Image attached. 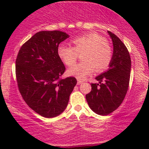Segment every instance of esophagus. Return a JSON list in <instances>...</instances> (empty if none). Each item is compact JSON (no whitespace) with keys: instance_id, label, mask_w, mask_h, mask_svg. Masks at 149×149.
Returning <instances> with one entry per match:
<instances>
[{"instance_id":"esophagus-1","label":"esophagus","mask_w":149,"mask_h":149,"mask_svg":"<svg viewBox=\"0 0 149 149\" xmlns=\"http://www.w3.org/2000/svg\"><path fill=\"white\" fill-rule=\"evenodd\" d=\"M84 81L82 80V79H78V80H77V84H78V85H80V84H81Z\"/></svg>"}]
</instances>
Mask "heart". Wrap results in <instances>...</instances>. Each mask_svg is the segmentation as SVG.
Listing matches in <instances>:
<instances>
[{
  "label": "heart",
  "mask_w": 149,
  "mask_h": 149,
  "mask_svg": "<svg viewBox=\"0 0 149 149\" xmlns=\"http://www.w3.org/2000/svg\"><path fill=\"white\" fill-rule=\"evenodd\" d=\"M73 47L60 45L58 54L66 65L73 66L82 54L84 62L68 70L70 76L84 79L94 71L103 72L110 65L113 58V49L106 39L100 34L91 32L79 36L72 40Z\"/></svg>",
  "instance_id": "heart-1"
}]
</instances>
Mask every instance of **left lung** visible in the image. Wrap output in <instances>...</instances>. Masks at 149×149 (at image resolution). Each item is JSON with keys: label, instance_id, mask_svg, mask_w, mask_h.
Returning <instances> with one entry per match:
<instances>
[{"label": "left lung", "instance_id": "1", "mask_svg": "<svg viewBox=\"0 0 149 149\" xmlns=\"http://www.w3.org/2000/svg\"><path fill=\"white\" fill-rule=\"evenodd\" d=\"M113 43V58L109 69L96 78L86 95L89 107L95 113L107 115L118 109L125 97L130 77L131 61L127 47L115 34L108 31ZM105 81L102 83L103 81Z\"/></svg>", "mask_w": 149, "mask_h": 149}]
</instances>
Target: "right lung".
<instances>
[{"mask_svg": "<svg viewBox=\"0 0 149 149\" xmlns=\"http://www.w3.org/2000/svg\"><path fill=\"white\" fill-rule=\"evenodd\" d=\"M63 31H41L21 47L16 60L18 88L27 105L45 118L62 113L77 83L62 79L65 67L58 54L60 43L68 38Z\"/></svg>", "mask_w": 149, "mask_h": 149, "instance_id": "right-lung-1", "label": "right lung"}]
</instances>
